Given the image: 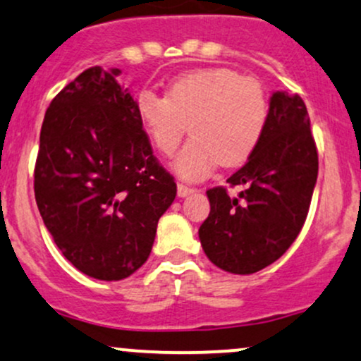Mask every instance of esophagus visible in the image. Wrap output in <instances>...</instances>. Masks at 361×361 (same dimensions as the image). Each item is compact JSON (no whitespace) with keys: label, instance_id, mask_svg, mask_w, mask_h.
Listing matches in <instances>:
<instances>
[{"label":"esophagus","instance_id":"1","mask_svg":"<svg viewBox=\"0 0 361 361\" xmlns=\"http://www.w3.org/2000/svg\"><path fill=\"white\" fill-rule=\"evenodd\" d=\"M195 188L188 185H183V183H178V197H186V195L193 193Z\"/></svg>","mask_w":361,"mask_h":361}]
</instances>
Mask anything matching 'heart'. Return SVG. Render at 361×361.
<instances>
[{"label": "heart", "instance_id": "heart-1", "mask_svg": "<svg viewBox=\"0 0 361 361\" xmlns=\"http://www.w3.org/2000/svg\"><path fill=\"white\" fill-rule=\"evenodd\" d=\"M139 122L161 154L171 156L190 123L192 140L173 169L190 181L204 180L219 163H243L259 144L270 103L258 81L227 68L200 69L176 78L166 97L142 90L135 100Z\"/></svg>", "mask_w": 361, "mask_h": 361}]
</instances>
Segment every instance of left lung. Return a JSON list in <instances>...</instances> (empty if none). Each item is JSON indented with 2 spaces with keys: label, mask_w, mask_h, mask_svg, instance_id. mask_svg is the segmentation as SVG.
<instances>
[{
  "label": "left lung",
  "mask_w": 361,
  "mask_h": 361,
  "mask_svg": "<svg viewBox=\"0 0 361 361\" xmlns=\"http://www.w3.org/2000/svg\"><path fill=\"white\" fill-rule=\"evenodd\" d=\"M317 169L304 100L275 91L263 137L227 180L243 192L229 197L224 186L207 190L210 214L198 235L209 259L235 275H251L279 259L304 226Z\"/></svg>",
  "instance_id": "left-lung-1"
}]
</instances>
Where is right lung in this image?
Returning a JSON list of instances; mask_svg holds the SVG:
<instances>
[{
    "label": "right lung",
    "instance_id": "obj_1",
    "mask_svg": "<svg viewBox=\"0 0 361 361\" xmlns=\"http://www.w3.org/2000/svg\"><path fill=\"white\" fill-rule=\"evenodd\" d=\"M120 69H86L45 111L34 173L39 212L78 270L122 280L139 270L176 197Z\"/></svg>",
    "mask_w": 361,
    "mask_h": 361
}]
</instances>
